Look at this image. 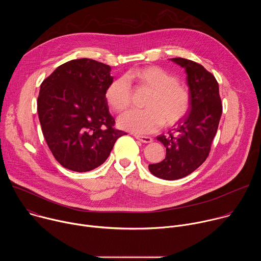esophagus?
<instances>
[{
    "mask_svg": "<svg viewBox=\"0 0 261 261\" xmlns=\"http://www.w3.org/2000/svg\"><path fill=\"white\" fill-rule=\"evenodd\" d=\"M135 138L140 140L143 143H151L153 142V138L150 136H141V135H135Z\"/></svg>",
    "mask_w": 261,
    "mask_h": 261,
    "instance_id": "obj_1",
    "label": "esophagus"
}]
</instances>
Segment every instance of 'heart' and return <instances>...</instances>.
<instances>
[{
	"label": "heart",
	"mask_w": 261,
	"mask_h": 261,
	"mask_svg": "<svg viewBox=\"0 0 261 261\" xmlns=\"http://www.w3.org/2000/svg\"><path fill=\"white\" fill-rule=\"evenodd\" d=\"M127 79L139 87L152 90L143 109H131L119 118V126L136 134H148L178 123L188 114L191 96L188 89L179 85L177 79L158 66H145L131 71ZM131 87L128 81L120 77L110 83L104 97L108 106L121 113L130 106Z\"/></svg>",
	"instance_id": "obj_1"
}]
</instances>
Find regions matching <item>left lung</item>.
Instances as JSON below:
<instances>
[{
    "instance_id": "left-lung-1",
    "label": "left lung",
    "mask_w": 261,
    "mask_h": 261,
    "mask_svg": "<svg viewBox=\"0 0 261 261\" xmlns=\"http://www.w3.org/2000/svg\"><path fill=\"white\" fill-rule=\"evenodd\" d=\"M185 68L191 96L188 114L167 135L157 139L166 147L165 159L148 165L157 177L173 180L192 173L207 158L222 115L219 85L202 65L191 60L170 59Z\"/></svg>"
}]
</instances>
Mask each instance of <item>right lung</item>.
Masks as SVG:
<instances>
[{
  "mask_svg": "<svg viewBox=\"0 0 261 261\" xmlns=\"http://www.w3.org/2000/svg\"><path fill=\"white\" fill-rule=\"evenodd\" d=\"M111 68L91 59L69 61L46 77L37 109L46 143L65 168L86 172L105 162L117 139L125 134L115 129L104 97L113 83Z\"/></svg>",
  "mask_w": 261,
  "mask_h": 261,
  "instance_id": "obj_1",
  "label": "right lung"
}]
</instances>
